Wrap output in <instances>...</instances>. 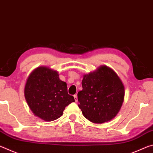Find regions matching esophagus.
<instances>
[{
    "instance_id": "1",
    "label": "esophagus",
    "mask_w": 153,
    "mask_h": 153,
    "mask_svg": "<svg viewBox=\"0 0 153 153\" xmlns=\"http://www.w3.org/2000/svg\"><path fill=\"white\" fill-rule=\"evenodd\" d=\"M74 100H75V102H77V95L75 94L74 95Z\"/></svg>"
}]
</instances>
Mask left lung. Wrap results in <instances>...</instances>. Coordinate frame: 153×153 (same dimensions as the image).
<instances>
[{
    "mask_svg": "<svg viewBox=\"0 0 153 153\" xmlns=\"http://www.w3.org/2000/svg\"><path fill=\"white\" fill-rule=\"evenodd\" d=\"M77 93L78 107L87 120L102 123L115 117L122 105L124 86L115 72L107 66L85 75Z\"/></svg>",
    "mask_w": 153,
    "mask_h": 153,
    "instance_id": "1",
    "label": "left lung"
}]
</instances>
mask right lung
I'll list each match as a JSON object with an SVG mask.
<instances>
[{
    "label": "right lung",
    "instance_id": "1",
    "mask_svg": "<svg viewBox=\"0 0 153 153\" xmlns=\"http://www.w3.org/2000/svg\"><path fill=\"white\" fill-rule=\"evenodd\" d=\"M25 98L34 115L46 121L60 117L74 97L67 92V84L56 71L41 67L33 71L25 86Z\"/></svg>",
    "mask_w": 153,
    "mask_h": 153
}]
</instances>
